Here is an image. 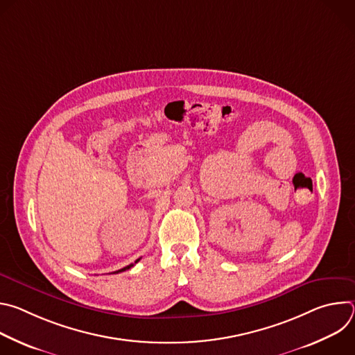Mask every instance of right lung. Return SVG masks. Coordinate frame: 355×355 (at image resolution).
Wrapping results in <instances>:
<instances>
[{
    "label": "right lung",
    "mask_w": 355,
    "mask_h": 355,
    "mask_svg": "<svg viewBox=\"0 0 355 355\" xmlns=\"http://www.w3.org/2000/svg\"><path fill=\"white\" fill-rule=\"evenodd\" d=\"M139 260H140V259H137V260H136V261H135V264H136V263H137V261H139ZM135 264H129V266H126V267H123V268H122V270H118V271H115V274H118V272H122V271H126V270H129V268H130V267H133V266H135Z\"/></svg>",
    "instance_id": "add662e5"
}]
</instances>
